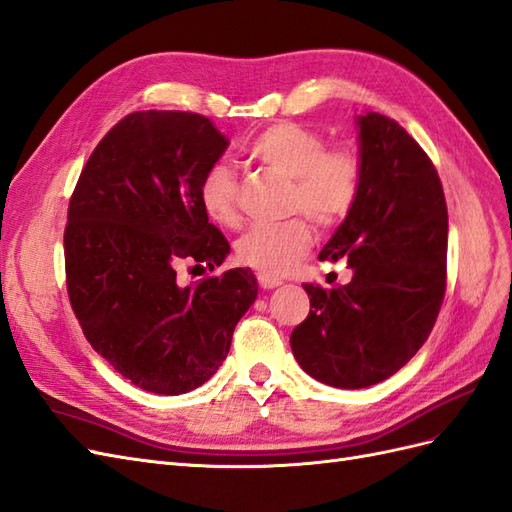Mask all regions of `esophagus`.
Here are the masks:
<instances>
[{
  "label": "esophagus",
  "mask_w": 512,
  "mask_h": 512,
  "mask_svg": "<svg viewBox=\"0 0 512 512\" xmlns=\"http://www.w3.org/2000/svg\"><path fill=\"white\" fill-rule=\"evenodd\" d=\"M257 281L261 287H264V290H272V287H279L283 283L281 279L270 277V274H266V272H257Z\"/></svg>",
  "instance_id": "34e87169"
}]
</instances>
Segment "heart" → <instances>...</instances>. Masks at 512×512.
Segmentation results:
<instances>
[{
    "instance_id": "heart-1",
    "label": "heart",
    "mask_w": 512,
    "mask_h": 512,
    "mask_svg": "<svg viewBox=\"0 0 512 512\" xmlns=\"http://www.w3.org/2000/svg\"><path fill=\"white\" fill-rule=\"evenodd\" d=\"M244 153L264 170L292 179L290 212L307 214L320 227H335L355 207L361 190V162L348 147H326L322 134L296 123H274L261 129ZM203 212L216 225L240 227V183L229 164L216 162L205 170L199 186ZM313 242L305 216L279 225H257L235 244L238 261L248 268L285 274Z\"/></svg>"
}]
</instances>
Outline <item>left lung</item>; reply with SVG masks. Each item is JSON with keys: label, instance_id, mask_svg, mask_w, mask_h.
Masks as SVG:
<instances>
[{"label": "left lung", "instance_id": "left-lung-1", "mask_svg": "<svg viewBox=\"0 0 512 512\" xmlns=\"http://www.w3.org/2000/svg\"><path fill=\"white\" fill-rule=\"evenodd\" d=\"M357 125L359 199L318 255L346 259L352 281L305 283L311 309L290 337L300 368L339 389L381 383L415 357L437 322L448 259L435 164L389 116L368 112Z\"/></svg>", "mask_w": 512, "mask_h": 512}]
</instances>
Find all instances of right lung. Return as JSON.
I'll list each match as a JSON object with an SVG mask.
<instances>
[{
	"instance_id": "add662e5",
	"label": "right lung",
	"mask_w": 512,
	"mask_h": 512,
	"mask_svg": "<svg viewBox=\"0 0 512 512\" xmlns=\"http://www.w3.org/2000/svg\"><path fill=\"white\" fill-rule=\"evenodd\" d=\"M227 147L203 114L131 112L90 153L69 201L73 313L90 346L144 391L179 396L209 381L257 298L248 268L177 283L183 264L214 270L231 251L199 201Z\"/></svg>"
}]
</instances>
